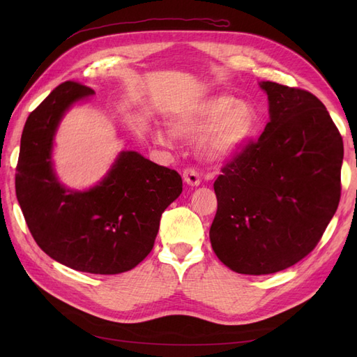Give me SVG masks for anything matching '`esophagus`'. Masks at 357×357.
Here are the masks:
<instances>
[{
  "mask_svg": "<svg viewBox=\"0 0 357 357\" xmlns=\"http://www.w3.org/2000/svg\"><path fill=\"white\" fill-rule=\"evenodd\" d=\"M183 180H185V183L189 186H199V183H201L199 174L192 168H186L185 171H183Z\"/></svg>",
  "mask_w": 357,
  "mask_h": 357,
  "instance_id": "34e87169",
  "label": "esophagus"
}]
</instances>
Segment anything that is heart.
Returning a JSON list of instances; mask_svg holds the SVG:
<instances>
[{
    "label": "heart",
    "mask_w": 357,
    "mask_h": 357,
    "mask_svg": "<svg viewBox=\"0 0 357 357\" xmlns=\"http://www.w3.org/2000/svg\"><path fill=\"white\" fill-rule=\"evenodd\" d=\"M256 123L257 114L252 104L231 95H211L172 116L169 132L185 142L198 139L199 158L208 164H220L247 144ZM153 137L160 144H171V137L164 129H153Z\"/></svg>",
    "instance_id": "1"
}]
</instances>
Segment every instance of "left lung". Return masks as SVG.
Instances as JSON below:
<instances>
[{
  "instance_id": "left-lung-1",
  "label": "left lung",
  "mask_w": 357,
  "mask_h": 357,
  "mask_svg": "<svg viewBox=\"0 0 357 357\" xmlns=\"http://www.w3.org/2000/svg\"><path fill=\"white\" fill-rule=\"evenodd\" d=\"M269 122L214 181L211 247L232 271L274 274L320 241L338 208L344 146L312 93L261 82Z\"/></svg>"
}]
</instances>
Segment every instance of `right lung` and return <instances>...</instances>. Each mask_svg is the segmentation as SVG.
I'll return each mask as SVG.
<instances>
[{
    "label": "right lung",
    "instance_id": "add662e5",
    "mask_svg": "<svg viewBox=\"0 0 357 357\" xmlns=\"http://www.w3.org/2000/svg\"><path fill=\"white\" fill-rule=\"evenodd\" d=\"M95 92L75 82L53 89L20 138L16 195L31 235L46 255L75 271L121 274L152 252L160 215L183 190L177 171L123 150L98 185L74 190L58 180L53 143L74 104Z\"/></svg>",
    "mask_w": 357,
    "mask_h": 357
}]
</instances>
